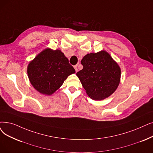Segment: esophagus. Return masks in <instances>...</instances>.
Instances as JSON below:
<instances>
[{"label":"esophagus","mask_w":153,"mask_h":153,"mask_svg":"<svg viewBox=\"0 0 153 153\" xmlns=\"http://www.w3.org/2000/svg\"><path fill=\"white\" fill-rule=\"evenodd\" d=\"M74 69H75V71H76V72H77V71H78V68H77V65H74Z\"/></svg>","instance_id":"obj_1"}]
</instances>
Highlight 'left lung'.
Here are the masks:
<instances>
[{"mask_svg": "<svg viewBox=\"0 0 153 153\" xmlns=\"http://www.w3.org/2000/svg\"><path fill=\"white\" fill-rule=\"evenodd\" d=\"M81 63L83 69L76 75L91 99L102 100L116 91L120 82L121 69L107 52L88 54Z\"/></svg>", "mask_w": 153, "mask_h": 153, "instance_id": "obj_1", "label": "left lung"}]
</instances>
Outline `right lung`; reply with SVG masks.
Returning a JSON list of instances; mask_svg holds the SVG:
<instances>
[{
  "label": "right lung",
  "instance_id": "obj_1",
  "mask_svg": "<svg viewBox=\"0 0 153 153\" xmlns=\"http://www.w3.org/2000/svg\"><path fill=\"white\" fill-rule=\"evenodd\" d=\"M75 72L64 53L50 49L40 53L27 67L30 83L37 91L45 95L53 94L69 75Z\"/></svg>",
  "mask_w": 153,
  "mask_h": 153
}]
</instances>
